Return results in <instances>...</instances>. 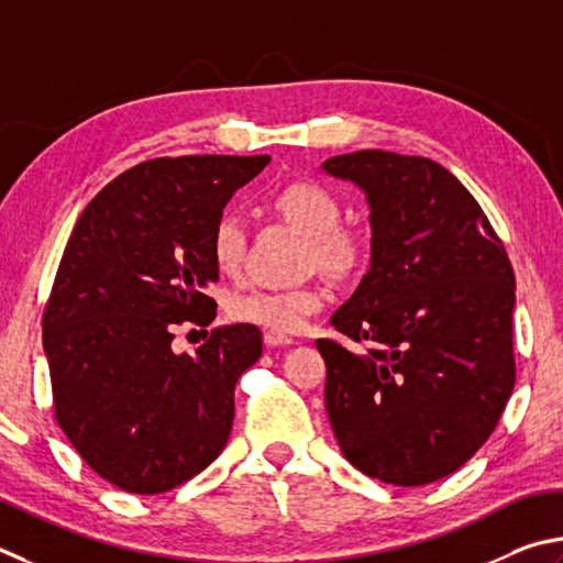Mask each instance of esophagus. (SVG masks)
<instances>
[{
    "instance_id": "1",
    "label": "esophagus",
    "mask_w": 563,
    "mask_h": 563,
    "mask_svg": "<svg viewBox=\"0 0 563 563\" xmlns=\"http://www.w3.org/2000/svg\"><path fill=\"white\" fill-rule=\"evenodd\" d=\"M264 343H266V346H272V349H276V346H291L294 339L291 336H284V333H276V331H266L264 333Z\"/></svg>"
}]
</instances>
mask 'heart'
Returning <instances> with one entry per match:
<instances>
[{
	"label": "heart",
	"mask_w": 563,
	"mask_h": 563,
	"mask_svg": "<svg viewBox=\"0 0 563 563\" xmlns=\"http://www.w3.org/2000/svg\"><path fill=\"white\" fill-rule=\"evenodd\" d=\"M272 202L284 220L309 234V264H321L336 274L353 272L368 250L366 234L341 224V202L327 185L311 177L284 183ZM246 227L236 212H222L210 232V256L222 274H236L244 264ZM329 289L319 282L289 289H252L230 301V317L266 331L297 333L313 313L329 303Z\"/></svg>",
	"instance_id": "1"
}]
</instances>
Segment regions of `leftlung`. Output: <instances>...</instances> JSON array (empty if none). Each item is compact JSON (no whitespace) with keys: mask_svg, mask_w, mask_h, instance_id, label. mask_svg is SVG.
<instances>
[{"mask_svg":"<svg viewBox=\"0 0 563 563\" xmlns=\"http://www.w3.org/2000/svg\"><path fill=\"white\" fill-rule=\"evenodd\" d=\"M323 170L371 205V269L319 339L327 410L363 475L418 487L460 470L515 388V269L475 197L430 157L358 151Z\"/></svg>","mask_w":563,"mask_h":563,"instance_id":"1","label":"left lung"}]
</instances>
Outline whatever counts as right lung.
Returning a JSON list of instances; mask_svg holds the SVG:
<instances>
[{"instance_id": "right-lung-1", "label": "right lung", "mask_w": 563, "mask_h": 563, "mask_svg": "<svg viewBox=\"0 0 563 563\" xmlns=\"http://www.w3.org/2000/svg\"><path fill=\"white\" fill-rule=\"evenodd\" d=\"M266 163L145 161L108 183L68 236L42 319L54 418L118 489L161 495L227 445L236 378L262 356L260 329L220 327L195 353L170 343L183 321L212 323V224Z\"/></svg>"}]
</instances>
